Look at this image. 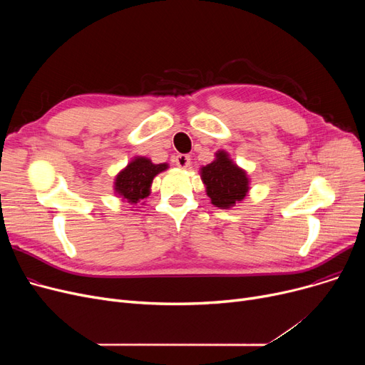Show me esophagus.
<instances>
[{
  "mask_svg": "<svg viewBox=\"0 0 365 365\" xmlns=\"http://www.w3.org/2000/svg\"><path fill=\"white\" fill-rule=\"evenodd\" d=\"M176 164H178V167H180V168H186V167H189V164H190V157H189V155H185V153H180V155L176 157Z\"/></svg>",
  "mask_w": 365,
  "mask_h": 365,
  "instance_id": "esophagus-1",
  "label": "esophagus"
}]
</instances>
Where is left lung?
<instances>
[{"mask_svg": "<svg viewBox=\"0 0 365 365\" xmlns=\"http://www.w3.org/2000/svg\"><path fill=\"white\" fill-rule=\"evenodd\" d=\"M200 176L210 201L223 210H231L250 192L247 171L235 164L225 149L217 150L215 160L200 168Z\"/></svg>", "mask_w": 365, "mask_h": 365, "instance_id": "1", "label": "left lung"}]
</instances>
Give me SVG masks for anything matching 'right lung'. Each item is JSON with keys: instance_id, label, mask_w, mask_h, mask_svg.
Wrapping results in <instances>:
<instances>
[{"instance_id": "obj_1", "label": "right lung", "mask_w": 365, "mask_h": 365, "mask_svg": "<svg viewBox=\"0 0 365 365\" xmlns=\"http://www.w3.org/2000/svg\"><path fill=\"white\" fill-rule=\"evenodd\" d=\"M167 168V163L153 164L146 157H134L118 175L115 176L113 192L124 202L133 205L131 208H140L136 205H143L145 200L150 195V186L153 179Z\"/></svg>"}]
</instances>
